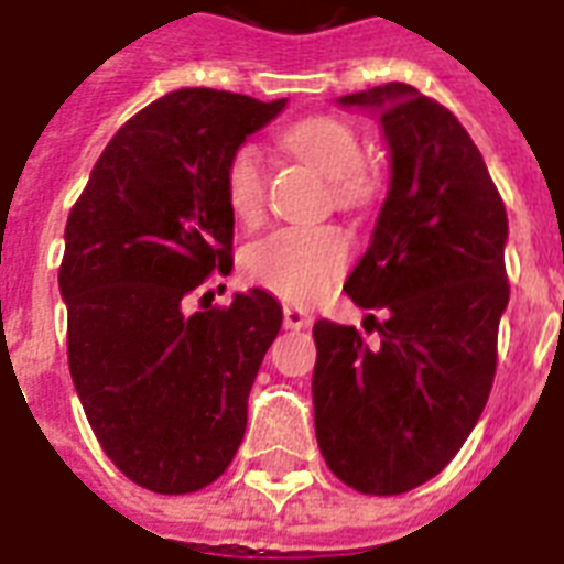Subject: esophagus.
Segmentation results:
<instances>
[{
  "label": "esophagus",
  "instance_id": "34e87169",
  "mask_svg": "<svg viewBox=\"0 0 564 564\" xmlns=\"http://www.w3.org/2000/svg\"><path fill=\"white\" fill-rule=\"evenodd\" d=\"M313 322V316L307 311H301V307H295V304H283V325L292 330H301L307 328Z\"/></svg>",
  "mask_w": 564,
  "mask_h": 564
}]
</instances>
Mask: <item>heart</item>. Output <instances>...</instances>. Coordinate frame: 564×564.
Segmentation results:
<instances>
[{
	"label": "heart",
	"mask_w": 564,
	"mask_h": 564,
	"mask_svg": "<svg viewBox=\"0 0 564 564\" xmlns=\"http://www.w3.org/2000/svg\"><path fill=\"white\" fill-rule=\"evenodd\" d=\"M283 144L307 159L330 180L334 200L346 209L369 204L376 177L364 165L358 129L330 115H313L283 129ZM225 197L230 213L253 225L265 206V167L257 144H239L225 165ZM351 263V236L337 225L278 227L260 236L242 253L245 278L272 295L311 304L346 274Z\"/></svg>",
	"instance_id": "1"
}]
</instances>
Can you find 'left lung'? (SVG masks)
Instances as JSON below:
<instances>
[{
	"instance_id": "8db88e82",
	"label": "left lung",
	"mask_w": 564,
	"mask_h": 564,
	"mask_svg": "<svg viewBox=\"0 0 564 564\" xmlns=\"http://www.w3.org/2000/svg\"><path fill=\"white\" fill-rule=\"evenodd\" d=\"M381 115L393 177L367 253L346 281L376 322L313 325V414L339 482L393 497L453 462L491 393L509 304V218L479 148L453 111L405 82L339 97Z\"/></svg>"
}]
</instances>
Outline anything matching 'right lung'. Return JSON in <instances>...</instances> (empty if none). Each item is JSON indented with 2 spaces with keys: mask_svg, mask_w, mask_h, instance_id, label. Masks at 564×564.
<instances>
[{
  "mask_svg": "<svg viewBox=\"0 0 564 564\" xmlns=\"http://www.w3.org/2000/svg\"><path fill=\"white\" fill-rule=\"evenodd\" d=\"M283 102L165 94L115 132L67 215L58 286L73 384L102 453L148 491H200L242 444L281 304L251 290L188 316L183 299L230 274L225 165Z\"/></svg>",
  "mask_w": 564,
  "mask_h": 564,
  "instance_id": "1",
  "label": "right lung"
}]
</instances>
